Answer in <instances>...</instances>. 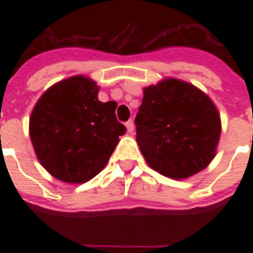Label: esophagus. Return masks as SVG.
<instances>
[{
  "instance_id": "34e87169",
  "label": "esophagus",
  "mask_w": 253,
  "mask_h": 253,
  "mask_svg": "<svg viewBox=\"0 0 253 253\" xmlns=\"http://www.w3.org/2000/svg\"><path fill=\"white\" fill-rule=\"evenodd\" d=\"M126 127H127V131L131 134V132L134 131V122H132V121L126 122Z\"/></svg>"
}]
</instances>
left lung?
<instances>
[{
	"mask_svg": "<svg viewBox=\"0 0 253 253\" xmlns=\"http://www.w3.org/2000/svg\"><path fill=\"white\" fill-rule=\"evenodd\" d=\"M137 142L152 169L187 179L217 153L221 118L212 100L192 84L165 78L143 88L135 116Z\"/></svg>",
	"mask_w": 253,
	"mask_h": 253,
	"instance_id": "8db88e82",
	"label": "left lung"
}]
</instances>
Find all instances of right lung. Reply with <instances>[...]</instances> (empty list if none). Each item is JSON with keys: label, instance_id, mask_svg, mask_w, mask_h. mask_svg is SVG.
Returning a JSON list of instances; mask_svg holds the SVG:
<instances>
[{"label": "right lung", "instance_id": "add662e5", "mask_svg": "<svg viewBox=\"0 0 253 253\" xmlns=\"http://www.w3.org/2000/svg\"><path fill=\"white\" fill-rule=\"evenodd\" d=\"M99 86L86 76H73L42 94L30 116L36 157L55 179L81 184L103 170L126 132L116 103H101Z\"/></svg>", "mask_w": 253, "mask_h": 253}]
</instances>
